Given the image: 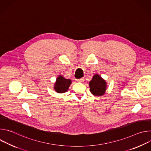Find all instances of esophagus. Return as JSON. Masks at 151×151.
<instances>
[{
    "mask_svg": "<svg viewBox=\"0 0 151 151\" xmlns=\"http://www.w3.org/2000/svg\"><path fill=\"white\" fill-rule=\"evenodd\" d=\"M78 82H83L84 81V78H82L81 79H77L76 80Z\"/></svg>",
    "mask_w": 151,
    "mask_h": 151,
    "instance_id": "1",
    "label": "esophagus"
}]
</instances>
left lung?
<instances>
[{"instance_id":"8db88e82","label":"left lung","mask_w":151,"mask_h":151,"mask_svg":"<svg viewBox=\"0 0 151 151\" xmlns=\"http://www.w3.org/2000/svg\"><path fill=\"white\" fill-rule=\"evenodd\" d=\"M107 83L100 75L96 74L89 82L91 93L96 96H101L105 94Z\"/></svg>"}]
</instances>
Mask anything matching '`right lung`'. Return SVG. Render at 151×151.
<instances>
[{
	"mask_svg": "<svg viewBox=\"0 0 151 151\" xmlns=\"http://www.w3.org/2000/svg\"><path fill=\"white\" fill-rule=\"evenodd\" d=\"M71 83L72 81L70 79H65L63 76L59 75L54 83V90L57 93H65L68 90Z\"/></svg>",
	"mask_w": 151,
	"mask_h": 151,
	"instance_id": "obj_1",
	"label": "right lung"
}]
</instances>
